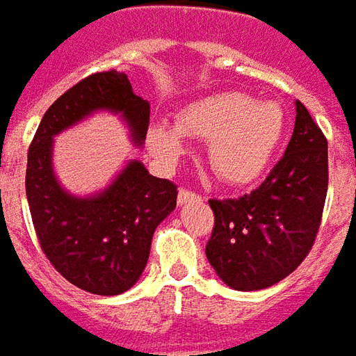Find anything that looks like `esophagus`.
Returning <instances> with one entry per match:
<instances>
[{
  "label": "esophagus",
  "instance_id": "esophagus-1",
  "mask_svg": "<svg viewBox=\"0 0 356 356\" xmlns=\"http://www.w3.org/2000/svg\"><path fill=\"white\" fill-rule=\"evenodd\" d=\"M190 201H201V195H197V193H193V191L190 190L178 191V205H186V203H190Z\"/></svg>",
  "mask_w": 356,
  "mask_h": 356
}]
</instances>
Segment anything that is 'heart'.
I'll return each mask as SVG.
<instances>
[{
	"label": "heart",
	"mask_w": 356,
	"mask_h": 356,
	"mask_svg": "<svg viewBox=\"0 0 356 356\" xmlns=\"http://www.w3.org/2000/svg\"><path fill=\"white\" fill-rule=\"evenodd\" d=\"M287 117L276 102H254L249 93L216 92L186 103L176 126L155 122L147 130L151 149L165 163L186 153V138L207 142V161L226 184L259 180L284 142Z\"/></svg>",
	"instance_id": "heart-1"
}]
</instances>
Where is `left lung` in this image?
Listing matches in <instances>:
<instances>
[{
    "label": "left lung",
    "instance_id": "left-lung-1",
    "mask_svg": "<svg viewBox=\"0 0 356 356\" xmlns=\"http://www.w3.org/2000/svg\"><path fill=\"white\" fill-rule=\"evenodd\" d=\"M284 157L239 199H211L209 263L226 286L257 291L278 284L311 251L327 191V142L301 102Z\"/></svg>",
    "mask_w": 356,
    "mask_h": 356
}]
</instances>
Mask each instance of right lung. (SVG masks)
I'll return each instance as SVG.
<instances>
[{
  "label": "right lung",
  "mask_w": 356,
  "mask_h": 356,
  "mask_svg": "<svg viewBox=\"0 0 356 356\" xmlns=\"http://www.w3.org/2000/svg\"><path fill=\"white\" fill-rule=\"evenodd\" d=\"M97 111L118 115L134 145H143L149 103L134 93L124 72L84 78L45 111L38 126L29 149L26 199L42 251L55 270L88 293L118 295L142 276L153 234L176 209L178 191L136 159L93 195L65 190L53 168V138Z\"/></svg>",
  "instance_id": "1"
}]
</instances>
